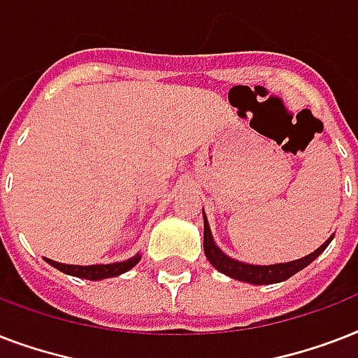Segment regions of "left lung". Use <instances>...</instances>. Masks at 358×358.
<instances>
[{
    "instance_id": "obj_1",
    "label": "left lung",
    "mask_w": 358,
    "mask_h": 358,
    "mask_svg": "<svg viewBox=\"0 0 358 358\" xmlns=\"http://www.w3.org/2000/svg\"><path fill=\"white\" fill-rule=\"evenodd\" d=\"M333 236L325 241V243L316 249L312 255L301 258V260L295 262H286V264H275V266H250V264H243V262H238L234 258H229L224 255L223 250L219 249L217 245L213 243L212 232H210V227H208V221L204 219V252H206V258L210 260L217 271L224 273L227 277H232L236 280H241V282H250V284H275L282 282L286 278H289L292 275H295L301 269H305L308 264L316 260L317 256L322 255L323 250L327 249V245L331 243Z\"/></svg>"
}]
</instances>
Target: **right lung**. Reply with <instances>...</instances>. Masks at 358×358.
<instances>
[{"label": "right lung", "instance_id": "add662e5", "mask_svg": "<svg viewBox=\"0 0 358 358\" xmlns=\"http://www.w3.org/2000/svg\"><path fill=\"white\" fill-rule=\"evenodd\" d=\"M48 264H52L53 267H57L59 271L66 273V275H72V277L87 278V280H102V278L117 277V275H122L128 269L139 262V256L135 258H129L126 262H119V264H108V266H66V264H59V262L46 260Z\"/></svg>", "mask_w": 358, "mask_h": 358}]
</instances>
